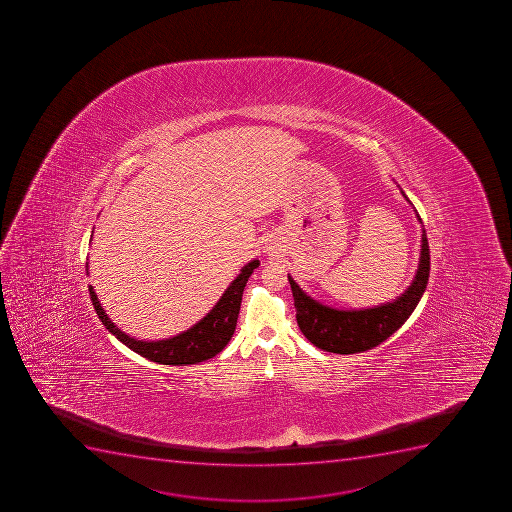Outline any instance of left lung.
I'll list each match as a JSON object with an SVG mask.
<instances>
[{
	"mask_svg": "<svg viewBox=\"0 0 512 512\" xmlns=\"http://www.w3.org/2000/svg\"><path fill=\"white\" fill-rule=\"evenodd\" d=\"M405 197V193L402 192ZM405 200L410 203L409 198ZM417 220L422 223L419 215ZM431 272V253L429 242L422 228V245H420L419 267L409 289L404 294L387 302V304L360 310H339L320 304L305 294L289 275L290 287L294 294L299 324L305 339H309L315 347L334 352V354H359L374 349L389 339L395 330L400 329L405 320L409 319L424 295L427 280Z\"/></svg>",
	"mask_w": 512,
	"mask_h": 512,
	"instance_id": "8db88e82",
	"label": "left lung"
}]
</instances>
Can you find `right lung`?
I'll return each instance as SVG.
<instances>
[{
  "instance_id": "add662e5",
  "label": "right lung",
  "mask_w": 512,
  "mask_h": 512,
  "mask_svg": "<svg viewBox=\"0 0 512 512\" xmlns=\"http://www.w3.org/2000/svg\"><path fill=\"white\" fill-rule=\"evenodd\" d=\"M259 260L248 262L237 279L228 285V289L223 292L217 305L203 317L200 322L185 330L182 334L170 337L165 340H138L125 334L108 319L100 300H98L92 285L88 287L90 297H92L93 307L97 310L98 317L102 324L107 327L108 332H112L122 344L127 345L128 349L137 352L145 359L157 362L163 365H190L198 364L203 360L212 359L220 354L228 342L232 339L235 327H237L238 312L242 304V294L248 277L253 274V270L259 267Z\"/></svg>"
}]
</instances>
